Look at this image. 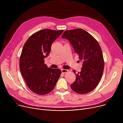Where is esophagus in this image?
I'll use <instances>...</instances> for the list:
<instances>
[{
	"label": "esophagus",
	"mask_w": 123,
	"mask_h": 123,
	"mask_svg": "<svg viewBox=\"0 0 123 123\" xmlns=\"http://www.w3.org/2000/svg\"><path fill=\"white\" fill-rule=\"evenodd\" d=\"M68 71V70L67 69H61V72L62 74H65L66 73H67Z\"/></svg>",
	"instance_id": "34e87169"
}]
</instances>
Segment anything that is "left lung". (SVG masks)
Masks as SVG:
<instances>
[{"mask_svg":"<svg viewBox=\"0 0 123 123\" xmlns=\"http://www.w3.org/2000/svg\"><path fill=\"white\" fill-rule=\"evenodd\" d=\"M62 38L68 39L83 64L80 72L76 74V80L71 85L72 89L79 94L93 90L102 76L104 61L101 48L97 40L82 29L66 31Z\"/></svg>","mask_w":123,"mask_h":123,"instance_id":"8db88e82","label":"left lung"}]
</instances>
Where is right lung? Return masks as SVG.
<instances>
[{
	"instance_id": "add662e5",
	"label": "right lung",
	"mask_w": 123,
	"mask_h": 123,
	"mask_svg": "<svg viewBox=\"0 0 123 123\" xmlns=\"http://www.w3.org/2000/svg\"><path fill=\"white\" fill-rule=\"evenodd\" d=\"M63 32L42 30L32 34L23 46L19 59L20 71L29 88L37 94L50 92L60 77L61 70L48 68L44 58L49 55L52 43Z\"/></svg>"
}]
</instances>
